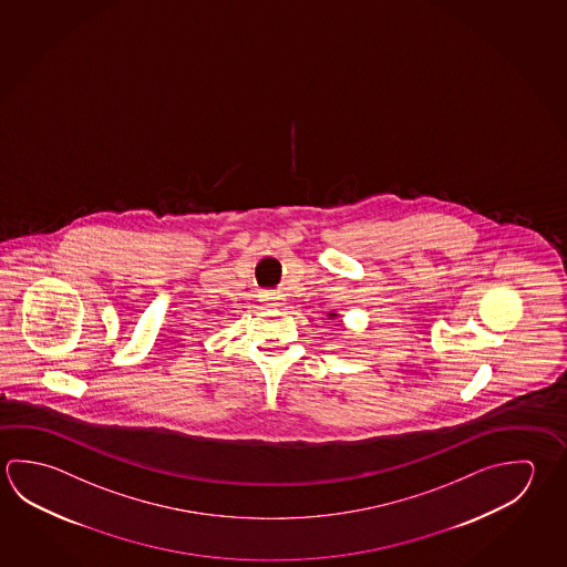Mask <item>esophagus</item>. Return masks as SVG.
I'll use <instances>...</instances> for the list:
<instances>
[{
  "label": "esophagus",
  "instance_id": "esophagus-1",
  "mask_svg": "<svg viewBox=\"0 0 567 567\" xmlns=\"http://www.w3.org/2000/svg\"><path fill=\"white\" fill-rule=\"evenodd\" d=\"M260 300L267 302V305H280L282 297L277 295V292H272V290H265V292H260Z\"/></svg>",
  "mask_w": 567,
  "mask_h": 567
}]
</instances>
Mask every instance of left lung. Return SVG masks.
<instances>
[{
  "instance_id": "obj_1",
  "label": "left lung",
  "mask_w": 567,
  "mask_h": 567,
  "mask_svg": "<svg viewBox=\"0 0 567 567\" xmlns=\"http://www.w3.org/2000/svg\"><path fill=\"white\" fill-rule=\"evenodd\" d=\"M334 317H337V315H330V318H334Z\"/></svg>"
}]
</instances>
